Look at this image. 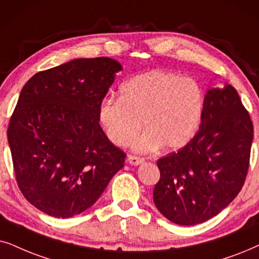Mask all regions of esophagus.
Instances as JSON below:
<instances>
[{
  "instance_id": "esophagus-1",
  "label": "esophagus",
  "mask_w": 259,
  "mask_h": 259,
  "mask_svg": "<svg viewBox=\"0 0 259 259\" xmlns=\"http://www.w3.org/2000/svg\"><path fill=\"white\" fill-rule=\"evenodd\" d=\"M127 162H129L132 165H139L141 163H143L144 158L139 157V156H134V155H129V156H127Z\"/></svg>"
}]
</instances>
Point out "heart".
<instances>
[{
	"mask_svg": "<svg viewBox=\"0 0 259 259\" xmlns=\"http://www.w3.org/2000/svg\"><path fill=\"white\" fill-rule=\"evenodd\" d=\"M205 109V95L193 79L174 72L153 70L123 82L119 98H104L98 119L116 146H126L141 127L146 133L135 142L139 151L160 147L178 150L198 133Z\"/></svg>",
	"mask_w": 259,
	"mask_h": 259,
	"instance_id": "1",
	"label": "heart"
}]
</instances>
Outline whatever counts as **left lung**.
<instances>
[{
  "label": "left lung",
  "instance_id": "left-lung-1",
  "mask_svg": "<svg viewBox=\"0 0 259 259\" xmlns=\"http://www.w3.org/2000/svg\"><path fill=\"white\" fill-rule=\"evenodd\" d=\"M253 125L233 86L209 89L199 132L178 153L157 161L154 202L178 225H196L227 207L249 169Z\"/></svg>",
  "mask_w": 259,
  "mask_h": 259
}]
</instances>
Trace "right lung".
Wrapping results in <instances>:
<instances>
[{
  "label": "right lung",
  "mask_w": 259,
  "mask_h": 259,
  "mask_svg": "<svg viewBox=\"0 0 259 259\" xmlns=\"http://www.w3.org/2000/svg\"><path fill=\"white\" fill-rule=\"evenodd\" d=\"M118 61L74 59L34 74L8 126L20 191L37 209L71 218L91 207L124 165L125 153L99 125L98 108Z\"/></svg>",
  "instance_id": "add662e5"
}]
</instances>
